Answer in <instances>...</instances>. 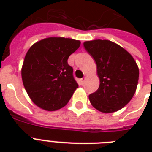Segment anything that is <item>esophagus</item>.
Returning a JSON list of instances; mask_svg holds the SVG:
<instances>
[{
	"instance_id": "1",
	"label": "esophagus",
	"mask_w": 152,
	"mask_h": 152,
	"mask_svg": "<svg viewBox=\"0 0 152 152\" xmlns=\"http://www.w3.org/2000/svg\"><path fill=\"white\" fill-rule=\"evenodd\" d=\"M85 77H84V78H82V79H80V84L81 85H83V83H84V80H85Z\"/></svg>"
}]
</instances>
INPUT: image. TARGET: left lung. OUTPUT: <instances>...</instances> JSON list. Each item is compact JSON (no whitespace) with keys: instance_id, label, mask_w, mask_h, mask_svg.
Listing matches in <instances>:
<instances>
[{"instance_id":"obj_1","label":"left lung","mask_w":152,"mask_h":152,"mask_svg":"<svg viewBox=\"0 0 152 152\" xmlns=\"http://www.w3.org/2000/svg\"><path fill=\"white\" fill-rule=\"evenodd\" d=\"M97 65L99 88L89 95L91 103L102 113L123 108L133 97L139 80V69L129 53L109 40L83 43Z\"/></svg>"}]
</instances>
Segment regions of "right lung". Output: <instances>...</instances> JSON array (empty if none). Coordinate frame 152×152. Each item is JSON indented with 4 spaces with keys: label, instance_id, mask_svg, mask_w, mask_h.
Masks as SVG:
<instances>
[{
    "label": "right lung",
    "instance_id": "right-lung-1",
    "mask_svg": "<svg viewBox=\"0 0 152 152\" xmlns=\"http://www.w3.org/2000/svg\"><path fill=\"white\" fill-rule=\"evenodd\" d=\"M80 42L51 37L34 43L27 51L22 80L31 99L40 108L54 111L64 107L78 88L68 58Z\"/></svg>",
    "mask_w": 152,
    "mask_h": 152
}]
</instances>
